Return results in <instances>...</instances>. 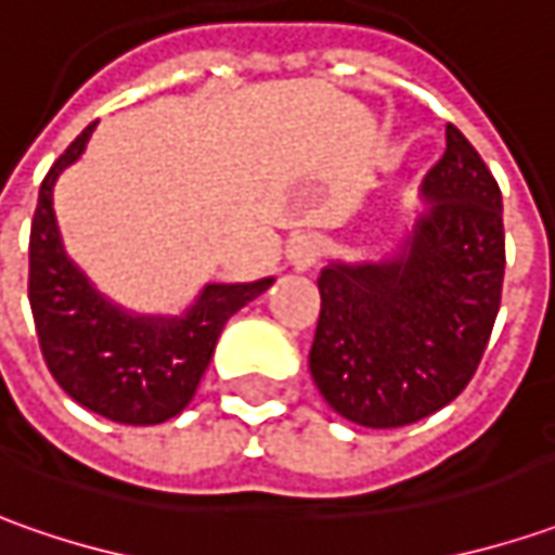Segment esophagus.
<instances>
[{
  "mask_svg": "<svg viewBox=\"0 0 555 555\" xmlns=\"http://www.w3.org/2000/svg\"><path fill=\"white\" fill-rule=\"evenodd\" d=\"M319 251H322V240L313 236V233H300V236H295V240L288 242V248H285L288 263L295 267L297 273L310 270L315 260H319Z\"/></svg>",
  "mask_w": 555,
  "mask_h": 555,
  "instance_id": "34e87169",
  "label": "esophagus"
}]
</instances>
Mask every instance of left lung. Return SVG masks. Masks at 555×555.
I'll list each match as a JSON object with an SVG mask.
<instances>
[{"mask_svg":"<svg viewBox=\"0 0 555 555\" xmlns=\"http://www.w3.org/2000/svg\"><path fill=\"white\" fill-rule=\"evenodd\" d=\"M421 199L427 208L392 255L328 260L319 273L310 374L340 417L372 430L405 427L457 399L501 307V190L454 125Z\"/></svg>","mask_w":555,"mask_h":555,"instance_id":"left-lung-1","label":"left lung"}]
</instances>
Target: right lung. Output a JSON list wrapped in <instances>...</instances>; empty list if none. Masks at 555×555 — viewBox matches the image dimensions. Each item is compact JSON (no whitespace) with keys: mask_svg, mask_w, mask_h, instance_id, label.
<instances>
[{"mask_svg":"<svg viewBox=\"0 0 555 555\" xmlns=\"http://www.w3.org/2000/svg\"><path fill=\"white\" fill-rule=\"evenodd\" d=\"M91 122L51 165L29 230V307L54 380L116 424L150 427L181 414L211 362L227 319L276 279L208 282L183 313H131L104 297L69 258L54 218V183L79 163Z\"/></svg>","mask_w":555,"mask_h":555,"instance_id":"add662e5","label":"right lung"}]
</instances>
